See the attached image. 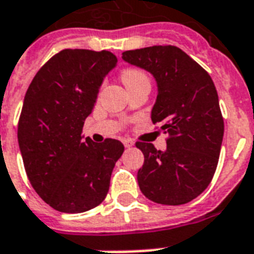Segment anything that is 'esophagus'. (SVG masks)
Returning a JSON list of instances; mask_svg holds the SVG:
<instances>
[{
  "instance_id": "1",
  "label": "esophagus",
  "mask_w": 254,
  "mask_h": 254,
  "mask_svg": "<svg viewBox=\"0 0 254 254\" xmlns=\"http://www.w3.org/2000/svg\"><path fill=\"white\" fill-rule=\"evenodd\" d=\"M122 142H124L125 148H130V146L134 145V142H133L132 140H129V138H124V140H122Z\"/></svg>"
}]
</instances>
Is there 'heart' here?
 <instances>
[{"mask_svg":"<svg viewBox=\"0 0 254 254\" xmlns=\"http://www.w3.org/2000/svg\"><path fill=\"white\" fill-rule=\"evenodd\" d=\"M121 79L127 89L136 87L138 84H151V79L145 71L138 67H127L121 72Z\"/></svg>","mask_w":254,"mask_h":254,"instance_id":"1","label":"heart"}]
</instances>
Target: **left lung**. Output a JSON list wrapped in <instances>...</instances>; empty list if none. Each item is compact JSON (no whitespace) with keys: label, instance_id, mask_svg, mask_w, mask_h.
I'll use <instances>...</instances> for the list:
<instances>
[{"label":"left lung","instance_id":"left-lung-1","mask_svg":"<svg viewBox=\"0 0 254 254\" xmlns=\"http://www.w3.org/2000/svg\"><path fill=\"white\" fill-rule=\"evenodd\" d=\"M122 59L149 71L159 87L152 122L167 133V151L137 141L144 164L141 192L160 204H185L207 189L217 170L223 117L211 76L185 51L153 46L125 51Z\"/></svg>","mask_w":254,"mask_h":254}]
</instances>
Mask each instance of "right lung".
Instances as JSON below:
<instances>
[{
  "label": "right lung",
  "instance_id": "right-lung-1",
  "mask_svg": "<svg viewBox=\"0 0 254 254\" xmlns=\"http://www.w3.org/2000/svg\"><path fill=\"white\" fill-rule=\"evenodd\" d=\"M117 64L110 51L63 50L43 65L24 98L17 127L25 172L39 196L62 213H83L106 198L124 145L83 140L105 75Z\"/></svg>",
  "mask_w": 254,
  "mask_h": 254
}]
</instances>
